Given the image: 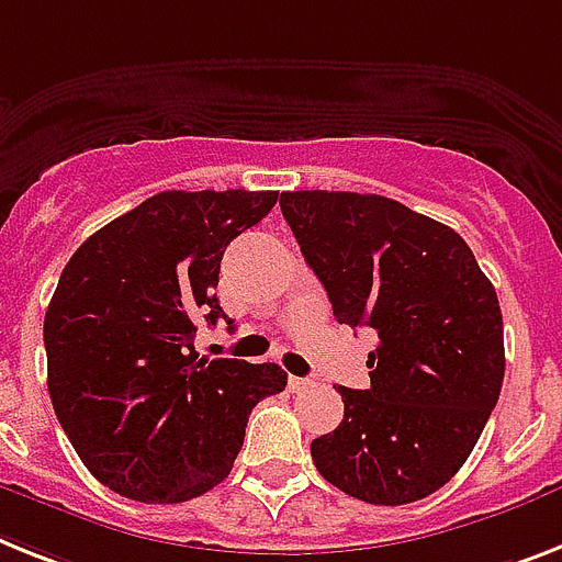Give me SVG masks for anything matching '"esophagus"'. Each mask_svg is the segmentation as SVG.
Segmentation results:
<instances>
[{
    "instance_id": "34e87169",
    "label": "esophagus",
    "mask_w": 562,
    "mask_h": 562,
    "mask_svg": "<svg viewBox=\"0 0 562 562\" xmlns=\"http://www.w3.org/2000/svg\"><path fill=\"white\" fill-rule=\"evenodd\" d=\"M290 391L292 393H304L307 387H313V379H301V375H290Z\"/></svg>"
}]
</instances>
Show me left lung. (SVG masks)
I'll return each mask as SVG.
<instances>
[{
	"instance_id": "1",
	"label": "left lung",
	"mask_w": 562,
	"mask_h": 562,
	"mask_svg": "<svg viewBox=\"0 0 562 562\" xmlns=\"http://www.w3.org/2000/svg\"><path fill=\"white\" fill-rule=\"evenodd\" d=\"M281 212L338 324L379 336L370 387L313 439L318 474L373 505L428 497L471 457L505 375L494 284L451 226L359 192H284Z\"/></svg>"
}]
</instances>
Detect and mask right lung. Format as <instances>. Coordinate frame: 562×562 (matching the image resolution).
Returning <instances> with one entry per match:
<instances>
[{"instance_id":"add662e5","label":"right lung","mask_w":562,"mask_h":562,"mask_svg":"<svg viewBox=\"0 0 562 562\" xmlns=\"http://www.w3.org/2000/svg\"><path fill=\"white\" fill-rule=\"evenodd\" d=\"M278 192H160L71 255L45 313L48 393L82 465L137 503H187L229 476L278 364L198 359L194 322L226 318L221 258Z\"/></svg>"}]
</instances>
